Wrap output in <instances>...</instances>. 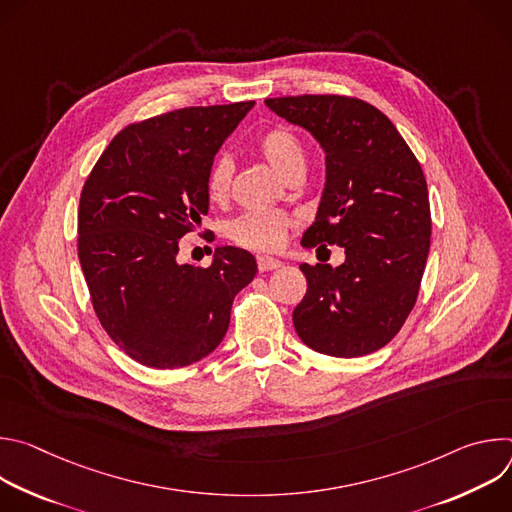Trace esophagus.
Segmentation results:
<instances>
[{
    "label": "esophagus",
    "mask_w": 512,
    "mask_h": 512,
    "mask_svg": "<svg viewBox=\"0 0 512 512\" xmlns=\"http://www.w3.org/2000/svg\"><path fill=\"white\" fill-rule=\"evenodd\" d=\"M257 267H259V271H273V269L283 267V263L279 259H273V257H267V255H259L257 257Z\"/></svg>",
    "instance_id": "obj_1"
}]
</instances>
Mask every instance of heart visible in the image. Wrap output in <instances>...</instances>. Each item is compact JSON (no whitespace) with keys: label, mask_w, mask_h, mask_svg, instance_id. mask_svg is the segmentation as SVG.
<instances>
[{"label":"heart","mask_w":512,"mask_h":512,"mask_svg":"<svg viewBox=\"0 0 512 512\" xmlns=\"http://www.w3.org/2000/svg\"><path fill=\"white\" fill-rule=\"evenodd\" d=\"M257 150L285 180L304 172L306 168V152L302 141L294 131L283 125H275L263 131L257 137ZM233 172L235 166L227 154L212 160L206 172V194L210 200L221 202L229 196ZM291 225H294L291 216L281 210H249L231 221L229 237L245 249L273 251L283 243Z\"/></svg>","instance_id":"1"}]
</instances>
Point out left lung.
<instances>
[{
  "instance_id": "8db88e82",
  "label": "left lung",
  "mask_w": 512,
  "mask_h": 512,
  "mask_svg": "<svg viewBox=\"0 0 512 512\" xmlns=\"http://www.w3.org/2000/svg\"><path fill=\"white\" fill-rule=\"evenodd\" d=\"M308 129L326 154V184L306 249L344 247L338 267L302 263L308 291L294 310L306 346L340 358L383 348L405 324L429 253L431 212L423 170L377 107L342 95L265 99Z\"/></svg>"
}]
</instances>
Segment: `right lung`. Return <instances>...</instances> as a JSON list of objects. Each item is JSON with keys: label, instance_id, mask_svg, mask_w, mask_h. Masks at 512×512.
Wrapping results in <instances>:
<instances>
[{"label": "right lung", "instance_id": "right-lung-1", "mask_svg": "<svg viewBox=\"0 0 512 512\" xmlns=\"http://www.w3.org/2000/svg\"><path fill=\"white\" fill-rule=\"evenodd\" d=\"M255 101L186 107L127 125L101 154L79 204V259L111 340L152 369H180L223 342L255 257L218 247L180 265V239L208 212L206 172Z\"/></svg>", "mask_w": 512, "mask_h": 512}]
</instances>
